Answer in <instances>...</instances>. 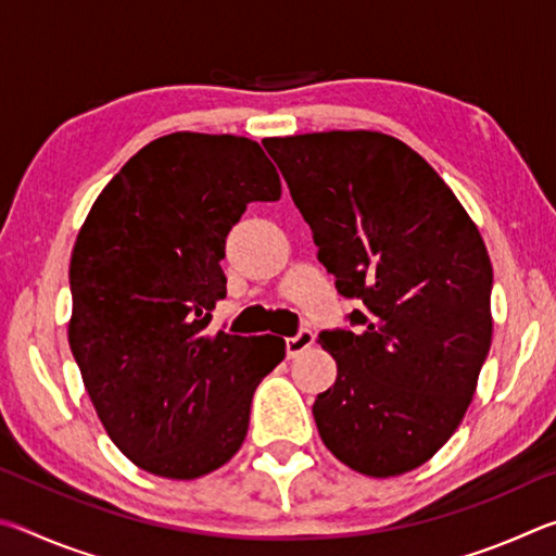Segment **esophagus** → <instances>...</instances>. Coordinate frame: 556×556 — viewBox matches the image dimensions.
<instances>
[{
    "label": "esophagus",
    "instance_id": "esophagus-1",
    "mask_svg": "<svg viewBox=\"0 0 556 556\" xmlns=\"http://www.w3.org/2000/svg\"><path fill=\"white\" fill-rule=\"evenodd\" d=\"M314 345V333L308 331V328H301V331L296 336L287 338V355L289 357H296L304 351H308V348Z\"/></svg>",
    "mask_w": 556,
    "mask_h": 556
}]
</instances>
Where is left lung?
Listing matches in <instances>:
<instances>
[{"label":"left lung","instance_id":"left-lung-1","mask_svg":"<svg viewBox=\"0 0 556 556\" xmlns=\"http://www.w3.org/2000/svg\"><path fill=\"white\" fill-rule=\"evenodd\" d=\"M262 144L336 289L361 301L353 331L318 336L338 365L314 402L318 434L357 473H407L458 429L491 351L493 267L481 232L444 178L382 131Z\"/></svg>","mask_w":556,"mask_h":556}]
</instances>
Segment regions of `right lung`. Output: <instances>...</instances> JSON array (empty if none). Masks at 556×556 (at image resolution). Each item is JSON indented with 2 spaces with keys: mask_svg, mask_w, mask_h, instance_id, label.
<instances>
[{
  "mask_svg": "<svg viewBox=\"0 0 556 556\" xmlns=\"http://www.w3.org/2000/svg\"><path fill=\"white\" fill-rule=\"evenodd\" d=\"M281 181L257 142L174 131L102 188L71 257L68 343L102 427L131 464L191 481L238 454L277 336L208 333L225 238Z\"/></svg>",
  "mask_w": 556,
  "mask_h": 556,
  "instance_id": "add662e5",
  "label": "right lung"
}]
</instances>
